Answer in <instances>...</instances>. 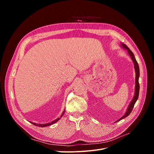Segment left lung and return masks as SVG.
Instances as JSON below:
<instances>
[{"label": "left lung", "mask_w": 154, "mask_h": 154, "mask_svg": "<svg viewBox=\"0 0 154 154\" xmlns=\"http://www.w3.org/2000/svg\"><path fill=\"white\" fill-rule=\"evenodd\" d=\"M121 45H122V47L126 49L128 51V53L129 54V56L130 57V58H131V59L132 60V62L134 63V69H135V72H136V86H135V92H134V97L133 99L132 100V101H130V103L128 106L127 108V111H126L125 114L122 116V118H119L117 122H119V121L122 120V119L127 117V116L131 113V112L134 108V106L135 105V103H136V102L137 101V99H138V96H139V66H138V63L136 61V58H135V57L134 55L133 54V53L131 51V50H130V49L127 47V45H126L125 44H121Z\"/></svg>", "instance_id": "8db88e82"}]
</instances>
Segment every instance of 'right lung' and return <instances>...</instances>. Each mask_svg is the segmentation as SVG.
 <instances>
[{
  "label": "right lung",
  "instance_id": "add662e5",
  "mask_svg": "<svg viewBox=\"0 0 154 154\" xmlns=\"http://www.w3.org/2000/svg\"><path fill=\"white\" fill-rule=\"evenodd\" d=\"M64 113H65V110H63V112H62V115H61V116H60V118H57V119H55V120H54V121H53V122H51V123H45V124H38V123H32V122H31L32 125H36V126H37V127H48V126H50V125H53V124H54V123H55L56 122H57L61 118L62 116H63V115L64 114Z\"/></svg>",
  "mask_w": 154,
  "mask_h": 154
}]
</instances>
